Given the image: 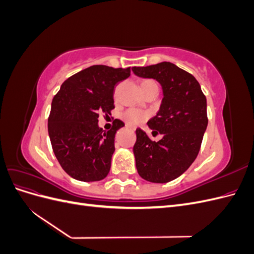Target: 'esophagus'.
Listing matches in <instances>:
<instances>
[{
    "label": "esophagus",
    "instance_id": "1",
    "mask_svg": "<svg viewBox=\"0 0 254 254\" xmlns=\"http://www.w3.org/2000/svg\"><path fill=\"white\" fill-rule=\"evenodd\" d=\"M127 128H129V129H131V130H134V128H131V127H128V126H127Z\"/></svg>",
    "mask_w": 254,
    "mask_h": 254
}]
</instances>
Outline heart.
Returning <instances> with one entry per match:
<instances>
[{
	"label": "heart",
	"instance_id": "heart-1",
	"mask_svg": "<svg viewBox=\"0 0 254 254\" xmlns=\"http://www.w3.org/2000/svg\"><path fill=\"white\" fill-rule=\"evenodd\" d=\"M153 86H157V82L155 80H151V79H145L141 82L142 90L146 89V88H149V87H153ZM147 118H148L147 112L135 109V108H129L122 113L123 121H124L129 126L139 125V124H141V123L147 120Z\"/></svg>",
	"mask_w": 254,
	"mask_h": 254
}]
</instances>
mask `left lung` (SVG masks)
<instances>
[{
    "mask_svg": "<svg viewBox=\"0 0 254 254\" xmlns=\"http://www.w3.org/2000/svg\"><path fill=\"white\" fill-rule=\"evenodd\" d=\"M132 71L156 79L163 90L160 110L147 122L152 135L160 133L162 139L151 141L142 129L135 130L137 173L153 183L170 182L188 170L200 150L207 126L206 98L194 76L174 64L133 66Z\"/></svg>",
    "mask_w": 254,
    "mask_h": 254,
    "instance_id": "obj_1",
    "label": "left lung"
}]
</instances>
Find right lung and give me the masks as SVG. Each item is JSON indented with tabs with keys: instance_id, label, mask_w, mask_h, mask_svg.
<instances>
[{
	"instance_id": "right-lung-1",
	"label": "right lung",
	"mask_w": 254,
	"mask_h": 254,
	"mask_svg": "<svg viewBox=\"0 0 254 254\" xmlns=\"http://www.w3.org/2000/svg\"><path fill=\"white\" fill-rule=\"evenodd\" d=\"M129 76L130 67L92 65L67 78L54 96L49 135L59 164L72 178L99 181L109 174L115 133L124 123L114 120L113 129L104 131L98 117L111 114L114 87Z\"/></svg>"
}]
</instances>
